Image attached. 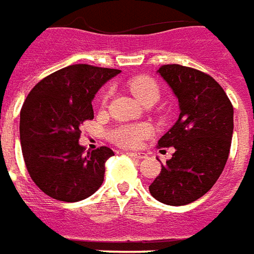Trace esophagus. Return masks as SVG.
<instances>
[{"instance_id": "esophagus-1", "label": "esophagus", "mask_w": 254, "mask_h": 254, "mask_svg": "<svg viewBox=\"0 0 254 254\" xmlns=\"http://www.w3.org/2000/svg\"><path fill=\"white\" fill-rule=\"evenodd\" d=\"M130 157H132V159H136V160H142V159H146V153H127Z\"/></svg>"}]
</instances>
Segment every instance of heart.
<instances>
[{"instance_id":"obj_1","label":"heart","mask_w":254,"mask_h":254,"mask_svg":"<svg viewBox=\"0 0 254 254\" xmlns=\"http://www.w3.org/2000/svg\"><path fill=\"white\" fill-rule=\"evenodd\" d=\"M131 93L134 94L138 101L142 104L146 102H156L160 97V87L157 82L150 76H139L128 82ZM109 97V90L102 94L101 101L105 104ZM152 134V128L147 124H122L111 131V139L119 146L123 147H136Z\"/></svg>"}]
</instances>
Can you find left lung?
I'll list each match as a JSON object with an SVG mask.
<instances>
[{"instance_id": "8db88e82", "label": "left lung", "mask_w": 254, "mask_h": 254, "mask_svg": "<svg viewBox=\"0 0 254 254\" xmlns=\"http://www.w3.org/2000/svg\"><path fill=\"white\" fill-rule=\"evenodd\" d=\"M157 72L179 101V119L157 147L175 153L149 186L154 198L181 206L208 193L227 163L234 130V109L210 75L190 66L165 64Z\"/></svg>"}]
</instances>
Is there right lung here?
I'll use <instances>...</instances> for the list:
<instances>
[{"label": "right lung", "instance_id": "add662e5", "mask_svg": "<svg viewBox=\"0 0 254 254\" xmlns=\"http://www.w3.org/2000/svg\"><path fill=\"white\" fill-rule=\"evenodd\" d=\"M120 69L89 64L61 68L38 82L20 111L23 159L34 183L46 195L76 202L94 194L104 182L107 146L84 153L80 126L94 118L95 93Z\"/></svg>", "mask_w": 254, "mask_h": 254}]
</instances>
